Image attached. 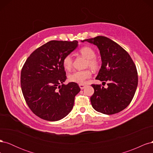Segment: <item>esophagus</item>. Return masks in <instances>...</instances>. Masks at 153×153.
Returning a JSON list of instances; mask_svg holds the SVG:
<instances>
[{
    "instance_id": "esophagus-1",
    "label": "esophagus",
    "mask_w": 153,
    "mask_h": 153,
    "mask_svg": "<svg viewBox=\"0 0 153 153\" xmlns=\"http://www.w3.org/2000/svg\"><path fill=\"white\" fill-rule=\"evenodd\" d=\"M79 87L81 89H84L85 87V85L84 84H79Z\"/></svg>"
}]
</instances>
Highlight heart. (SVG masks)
I'll use <instances>...</instances> for the list:
<instances>
[{
  "mask_svg": "<svg viewBox=\"0 0 153 153\" xmlns=\"http://www.w3.org/2000/svg\"><path fill=\"white\" fill-rule=\"evenodd\" d=\"M80 53L83 57L87 59V66L91 68L92 70L96 71L99 68V62L95 59L96 53L94 50L91 47H84L80 50ZM62 65L66 70H70L73 66V59L70 55H68L63 59ZM90 69H85L82 71H76L69 74L68 79L70 82H75L77 84H83L85 80L91 76Z\"/></svg>",
  "mask_w": 153,
  "mask_h": 153,
  "instance_id": "heart-1",
  "label": "heart"
}]
</instances>
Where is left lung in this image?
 I'll return each mask as SVG.
<instances>
[{"instance_id":"8db88e82","label":"left lung","mask_w":153,"mask_h":153,"mask_svg":"<svg viewBox=\"0 0 153 153\" xmlns=\"http://www.w3.org/2000/svg\"><path fill=\"white\" fill-rule=\"evenodd\" d=\"M98 48L101 66L96 79L107 82L108 87L91 85L94 92L91 102L97 112L114 114L131 103L138 85L137 71L130 55L121 46L106 37L99 36L84 39Z\"/></svg>"}]
</instances>
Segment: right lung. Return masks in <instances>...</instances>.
<instances>
[{"instance_id":"1","label":"right lung","mask_w":153,"mask_h":153,"mask_svg":"<svg viewBox=\"0 0 153 153\" xmlns=\"http://www.w3.org/2000/svg\"><path fill=\"white\" fill-rule=\"evenodd\" d=\"M78 43L50 41L34 51L23 66L22 93L27 105L39 117L57 121L71 111L80 89L75 82L63 84L66 76L62 61L76 49Z\"/></svg>"}]
</instances>
